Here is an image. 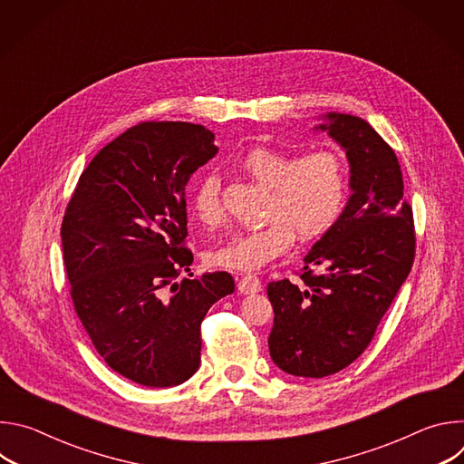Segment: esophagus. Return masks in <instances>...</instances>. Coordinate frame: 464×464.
<instances>
[{"mask_svg": "<svg viewBox=\"0 0 464 464\" xmlns=\"http://www.w3.org/2000/svg\"><path fill=\"white\" fill-rule=\"evenodd\" d=\"M238 290H240V294H256V292L262 290V285H260V281H258L256 276L247 274V276H244V277L238 281Z\"/></svg>", "mask_w": 464, "mask_h": 464, "instance_id": "1", "label": "esophagus"}]
</instances>
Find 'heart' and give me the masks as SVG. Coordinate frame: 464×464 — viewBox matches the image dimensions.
I'll return each mask as SVG.
<instances>
[{
  "mask_svg": "<svg viewBox=\"0 0 464 464\" xmlns=\"http://www.w3.org/2000/svg\"><path fill=\"white\" fill-rule=\"evenodd\" d=\"M240 167L256 183L268 187L264 226L237 233L208 253L213 266L255 272L283 255L294 242L314 240L334 226L347 198V169L333 150L297 156L294 150L258 145L249 149ZM190 209L202 224L215 227L226 220L220 181L200 178L190 192Z\"/></svg>",
  "mask_w": 464,
  "mask_h": 464,
  "instance_id": "b5f03b06",
  "label": "heart"
}]
</instances>
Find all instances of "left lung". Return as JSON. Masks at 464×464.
Segmentation results:
<instances>
[{"label": "left lung", "mask_w": 464, "mask_h": 464, "mask_svg": "<svg viewBox=\"0 0 464 464\" xmlns=\"http://www.w3.org/2000/svg\"><path fill=\"white\" fill-rule=\"evenodd\" d=\"M326 117L319 128L347 152L353 196L304 256L301 281L268 285L272 360L303 378L340 372L367 349L415 260L413 209L392 149L360 117Z\"/></svg>", "instance_id": "left-lung-1"}]
</instances>
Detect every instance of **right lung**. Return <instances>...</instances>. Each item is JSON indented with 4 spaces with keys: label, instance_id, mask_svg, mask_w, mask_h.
I'll use <instances>...</instances> for the list:
<instances>
[{
    "label": "right lung",
    "instance_id": "1",
    "mask_svg": "<svg viewBox=\"0 0 464 464\" xmlns=\"http://www.w3.org/2000/svg\"><path fill=\"white\" fill-rule=\"evenodd\" d=\"M202 124L145 121L84 169L62 220L75 312L102 360L147 387H174L200 367L202 321L233 294L227 272H190L185 185L217 154Z\"/></svg>",
    "mask_w": 464,
    "mask_h": 464
}]
</instances>
